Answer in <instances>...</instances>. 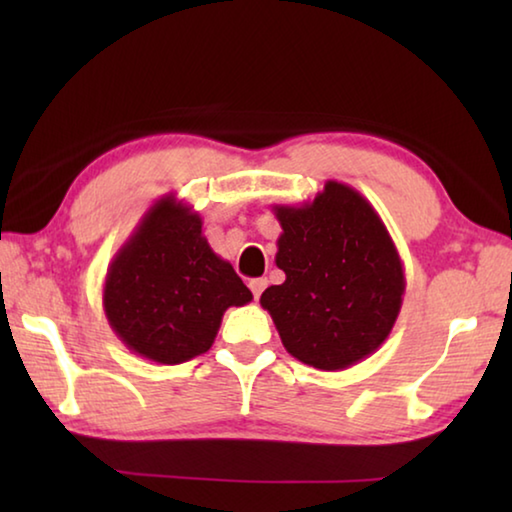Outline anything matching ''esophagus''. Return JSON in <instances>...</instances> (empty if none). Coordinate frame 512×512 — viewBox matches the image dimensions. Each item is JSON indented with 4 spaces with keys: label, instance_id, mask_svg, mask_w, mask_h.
Instances as JSON below:
<instances>
[{
    "label": "esophagus",
    "instance_id": "1",
    "mask_svg": "<svg viewBox=\"0 0 512 512\" xmlns=\"http://www.w3.org/2000/svg\"><path fill=\"white\" fill-rule=\"evenodd\" d=\"M248 287H250V291H253V296L257 300L259 296H262V291L266 289V280H264V277H257V280H250Z\"/></svg>",
    "mask_w": 512,
    "mask_h": 512
}]
</instances>
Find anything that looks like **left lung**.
<instances>
[{
    "mask_svg": "<svg viewBox=\"0 0 512 512\" xmlns=\"http://www.w3.org/2000/svg\"><path fill=\"white\" fill-rule=\"evenodd\" d=\"M275 264L287 280L259 302L291 357L336 372L370 357L402 309L404 264L375 207L327 180L314 201L273 205Z\"/></svg>",
    "mask_w": 512,
    "mask_h": 512,
    "instance_id": "1",
    "label": "left lung"
}]
</instances>
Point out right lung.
<instances>
[{
  "instance_id": "right-lung-1",
  "label": "right lung",
  "mask_w": 512,
  "mask_h": 512,
  "mask_svg": "<svg viewBox=\"0 0 512 512\" xmlns=\"http://www.w3.org/2000/svg\"><path fill=\"white\" fill-rule=\"evenodd\" d=\"M253 293L203 237V219L173 194L155 201L103 282L112 332L140 357L176 366L212 348L228 307Z\"/></svg>"
}]
</instances>
